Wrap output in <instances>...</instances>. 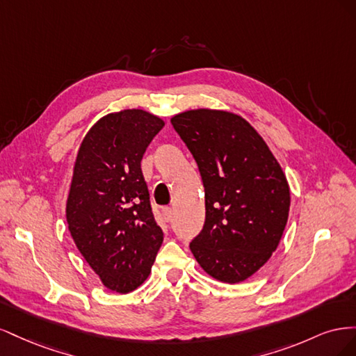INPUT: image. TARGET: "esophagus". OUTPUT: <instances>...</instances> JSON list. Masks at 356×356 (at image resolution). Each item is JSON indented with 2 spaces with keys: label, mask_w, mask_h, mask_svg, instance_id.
Here are the masks:
<instances>
[{
  "label": "esophagus",
  "mask_w": 356,
  "mask_h": 356,
  "mask_svg": "<svg viewBox=\"0 0 356 356\" xmlns=\"http://www.w3.org/2000/svg\"><path fill=\"white\" fill-rule=\"evenodd\" d=\"M161 213H163V218L166 221H170L172 220V213H174V211H172L170 207H166V208L161 209Z\"/></svg>",
  "instance_id": "obj_1"
}]
</instances>
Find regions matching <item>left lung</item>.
Returning <instances> with one entry per match:
<instances>
[{
  "instance_id": "8db88e82",
  "label": "left lung",
  "mask_w": 356,
  "mask_h": 356,
  "mask_svg": "<svg viewBox=\"0 0 356 356\" xmlns=\"http://www.w3.org/2000/svg\"><path fill=\"white\" fill-rule=\"evenodd\" d=\"M170 123L196 160L204 187V224L190 250L212 277L242 282L266 264L282 238L289 211L284 172L239 115L195 110Z\"/></svg>"
}]
</instances>
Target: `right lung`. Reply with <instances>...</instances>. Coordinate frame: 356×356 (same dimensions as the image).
<instances>
[{
    "label": "right lung",
    "instance_id": "add662e5",
    "mask_svg": "<svg viewBox=\"0 0 356 356\" xmlns=\"http://www.w3.org/2000/svg\"><path fill=\"white\" fill-rule=\"evenodd\" d=\"M165 122L143 110L108 114L83 139L67 221L79 251L102 284L131 293L152 272L163 242L141 160Z\"/></svg>",
    "mask_w": 356,
    "mask_h": 356
}]
</instances>
